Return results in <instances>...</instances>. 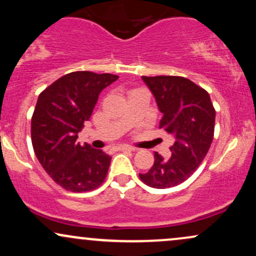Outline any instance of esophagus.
<instances>
[{"mask_svg": "<svg viewBox=\"0 0 256 256\" xmlns=\"http://www.w3.org/2000/svg\"><path fill=\"white\" fill-rule=\"evenodd\" d=\"M118 149H119V150H126V152H134V150H136V149L132 148V146H118Z\"/></svg>", "mask_w": 256, "mask_h": 256, "instance_id": "1", "label": "esophagus"}]
</instances>
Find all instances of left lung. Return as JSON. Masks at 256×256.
I'll use <instances>...</instances> for the list:
<instances>
[{
  "label": "left lung",
  "instance_id": "8db88e82",
  "mask_svg": "<svg viewBox=\"0 0 256 256\" xmlns=\"http://www.w3.org/2000/svg\"><path fill=\"white\" fill-rule=\"evenodd\" d=\"M162 113L158 128L176 138L171 158L154 152V165L140 173L143 183L167 189L186 180L201 165L214 136V110L210 94L188 78L177 76L142 77Z\"/></svg>",
  "mask_w": 256,
  "mask_h": 256
}]
</instances>
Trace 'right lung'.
<instances>
[{"mask_svg": "<svg viewBox=\"0 0 256 256\" xmlns=\"http://www.w3.org/2000/svg\"><path fill=\"white\" fill-rule=\"evenodd\" d=\"M119 77L78 71L64 74L40 94L31 119V140L44 171L64 190L84 192L104 182L110 156L77 142L98 95Z\"/></svg>", "mask_w": 256, "mask_h": 256, "instance_id": "1", "label": "right lung"}]
</instances>
